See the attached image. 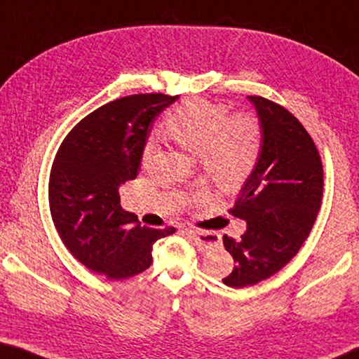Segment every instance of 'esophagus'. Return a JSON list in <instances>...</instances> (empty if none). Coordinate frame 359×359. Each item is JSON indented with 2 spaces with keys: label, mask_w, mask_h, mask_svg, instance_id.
Listing matches in <instances>:
<instances>
[{
  "label": "esophagus",
  "mask_w": 359,
  "mask_h": 359,
  "mask_svg": "<svg viewBox=\"0 0 359 359\" xmlns=\"http://www.w3.org/2000/svg\"><path fill=\"white\" fill-rule=\"evenodd\" d=\"M187 233L191 236L194 244H196L199 250H210V248L218 245V239L214 234L203 233V231H194V229H187Z\"/></svg>",
  "instance_id": "1"
}]
</instances>
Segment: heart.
Masks as SVG:
<instances>
[{
    "mask_svg": "<svg viewBox=\"0 0 359 359\" xmlns=\"http://www.w3.org/2000/svg\"><path fill=\"white\" fill-rule=\"evenodd\" d=\"M165 133L175 144L199 156L204 171L218 185L234 188L257 166L263 147V125L257 115H231L222 104L203 98L187 100L169 114ZM156 150L154 141L142 149V163Z\"/></svg>",
    "mask_w": 359,
    "mask_h": 359,
    "instance_id": "heart-1",
    "label": "heart"
}]
</instances>
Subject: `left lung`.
<instances>
[{"mask_svg": "<svg viewBox=\"0 0 359 359\" xmlns=\"http://www.w3.org/2000/svg\"><path fill=\"white\" fill-rule=\"evenodd\" d=\"M263 125L257 166L229 214L247 222L241 239L223 236L234 269L223 283L244 288L266 280L299 252L323 198V166L317 145L283 106L248 96Z\"/></svg>", "mask_w": 359, "mask_h": 359, "instance_id": "obj_1", "label": "left lung"}]
</instances>
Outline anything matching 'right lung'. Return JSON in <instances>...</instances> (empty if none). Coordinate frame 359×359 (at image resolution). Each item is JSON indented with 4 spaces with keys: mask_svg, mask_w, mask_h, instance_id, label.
I'll list each match as a JSON object with an SVG mask.
<instances>
[{
    "mask_svg": "<svg viewBox=\"0 0 359 359\" xmlns=\"http://www.w3.org/2000/svg\"><path fill=\"white\" fill-rule=\"evenodd\" d=\"M179 96L131 95L96 109L69 131L53 160L48 204L66 248L93 272L123 280L151 264V247L175 228L141 226L120 205L136 179L151 123Z\"/></svg>",
    "mask_w": 359,
    "mask_h": 359,
    "instance_id": "add662e5",
    "label": "right lung"
}]
</instances>
